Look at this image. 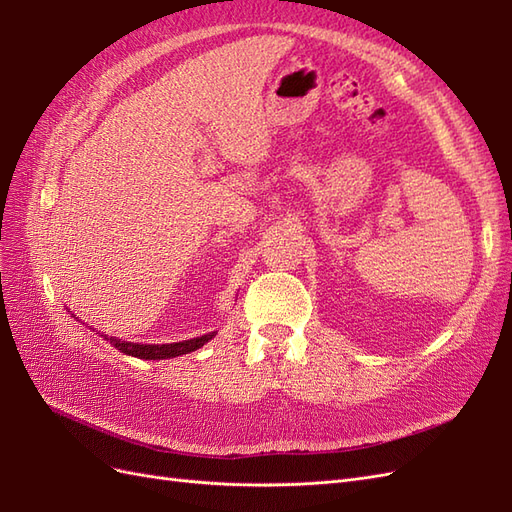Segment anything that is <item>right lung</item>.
<instances>
[{
    "mask_svg": "<svg viewBox=\"0 0 512 512\" xmlns=\"http://www.w3.org/2000/svg\"><path fill=\"white\" fill-rule=\"evenodd\" d=\"M213 335L215 331L203 337L185 339V342H175V344H134V342H121L117 337H104V339L106 342H111V346H115L123 354H130V356H136V359H145V361H158V359H173V356H181V354L203 348Z\"/></svg>",
    "mask_w": 512,
    "mask_h": 512,
    "instance_id": "1",
    "label": "right lung"
}]
</instances>
